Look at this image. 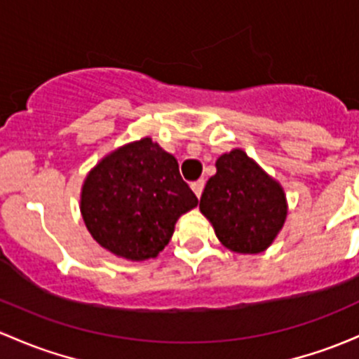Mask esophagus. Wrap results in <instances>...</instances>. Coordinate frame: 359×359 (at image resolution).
I'll return each instance as SVG.
<instances>
[{
  "instance_id": "obj_1",
  "label": "esophagus",
  "mask_w": 359,
  "mask_h": 359,
  "mask_svg": "<svg viewBox=\"0 0 359 359\" xmlns=\"http://www.w3.org/2000/svg\"><path fill=\"white\" fill-rule=\"evenodd\" d=\"M203 187H205V180H203V179L196 180V182H193V184H191V189L194 191V194H196L198 198L201 196V193H203Z\"/></svg>"
}]
</instances>
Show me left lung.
<instances>
[{
    "label": "left lung",
    "mask_w": 359,
    "mask_h": 359,
    "mask_svg": "<svg viewBox=\"0 0 359 359\" xmlns=\"http://www.w3.org/2000/svg\"><path fill=\"white\" fill-rule=\"evenodd\" d=\"M206 182L200 210L220 243L236 253L267 250L287 220V194L243 149L224 153Z\"/></svg>",
    "instance_id": "left-lung-1"
}]
</instances>
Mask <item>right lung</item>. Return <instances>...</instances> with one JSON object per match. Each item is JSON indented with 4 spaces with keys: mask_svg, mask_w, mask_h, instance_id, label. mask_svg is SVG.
<instances>
[{
    "mask_svg": "<svg viewBox=\"0 0 359 359\" xmlns=\"http://www.w3.org/2000/svg\"><path fill=\"white\" fill-rule=\"evenodd\" d=\"M198 205L175 156L151 137L106 154L86 175L79 210L93 240L132 262L154 259L177 220Z\"/></svg>",
    "mask_w": 359,
    "mask_h": 359,
    "instance_id": "right-lung-1",
    "label": "right lung"
}]
</instances>
